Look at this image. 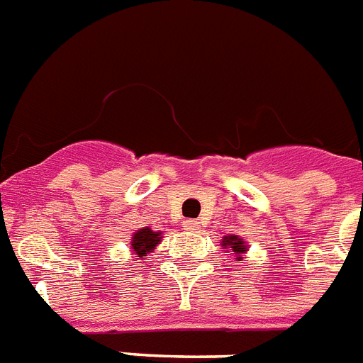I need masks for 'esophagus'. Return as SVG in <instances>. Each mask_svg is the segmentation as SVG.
Masks as SVG:
<instances>
[{"instance_id":"1","label":"esophagus","mask_w":363,"mask_h":363,"mask_svg":"<svg viewBox=\"0 0 363 363\" xmlns=\"http://www.w3.org/2000/svg\"><path fill=\"white\" fill-rule=\"evenodd\" d=\"M184 229H187V231H194V229H198V222L196 220H185Z\"/></svg>"}]
</instances>
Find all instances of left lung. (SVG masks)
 Returning <instances> with one entry per match:
<instances>
[{"label": "left lung", "mask_w": 363, "mask_h": 363, "mask_svg": "<svg viewBox=\"0 0 363 363\" xmlns=\"http://www.w3.org/2000/svg\"><path fill=\"white\" fill-rule=\"evenodd\" d=\"M222 246L228 247V253L233 252L235 255H237V259H242V253L247 252V246L246 242H244V238L237 237V235H228V237H224Z\"/></svg>", "instance_id": "8db88e82"}]
</instances>
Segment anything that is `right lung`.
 <instances>
[{
  "instance_id": "add662e5",
  "label": "right lung",
  "mask_w": 363,
  "mask_h": 363,
  "mask_svg": "<svg viewBox=\"0 0 363 363\" xmlns=\"http://www.w3.org/2000/svg\"><path fill=\"white\" fill-rule=\"evenodd\" d=\"M161 233L160 231H152L150 228L138 229L132 237V242H130V250L139 257V259H145L147 253H150L154 247L160 244Z\"/></svg>"
}]
</instances>
